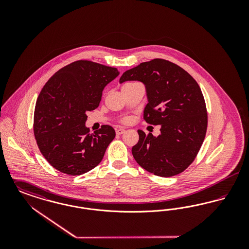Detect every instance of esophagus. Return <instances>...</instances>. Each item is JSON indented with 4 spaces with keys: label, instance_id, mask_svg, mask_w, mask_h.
<instances>
[{
    "label": "esophagus",
    "instance_id": "34e87169",
    "mask_svg": "<svg viewBox=\"0 0 249 249\" xmlns=\"http://www.w3.org/2000/svg\"><path fill=\"white\" fill-rule=\"evenodd\" d=\"M124 131H125V130H124L123 128H119V129H118V130H117V131H116V132H117V134H118V135H121L122 133H124Z\"/></svg>",
    "mask_w": 249,
    "mask_h": 249
}]
</instances>
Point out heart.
Segmentation results:
<instances>
[{
	"instance_id": "b5f03b06",
	"label": "heart",
	"mask_w": 249,
	"mask_h": 249,
	"mask_svg": "<svg viewBox=\"0 0 249 249\" xmlns=\"http://www.w3.org/2000/svg\"><path fill=\"white\" fill-rule=\"evenodd\" d=\"M131 84H134V83H131V82H128V83H125L123 86H122V88H124V87H127V86H130V85H131Z\"/></svg>"
}]
</instances>
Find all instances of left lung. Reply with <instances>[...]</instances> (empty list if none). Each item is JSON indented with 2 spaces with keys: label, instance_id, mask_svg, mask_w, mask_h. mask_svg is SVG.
Here are the masks:
<instances>
[{
  "label": "left lung",
  "instance_id": "8db88e82",
  "mask_svg": "<svg viewBox=\"0 0 249 249\" xmlns=\"http://www.w3.org/2000/svg\"><path fill=\"white\" fill-rule=\"evenodd\" d=\"M140 81L147 105L143 119L160 125L153 136L138 130L131 153L139 165L155 176L170 178L186 170L198 154L207 129L203 95L195 79L177 64L162 59L140 63L125 71L119 83Z\"/></svg>",
  "mask_w": 249,
  "mask_h": 249
}]
</instances>
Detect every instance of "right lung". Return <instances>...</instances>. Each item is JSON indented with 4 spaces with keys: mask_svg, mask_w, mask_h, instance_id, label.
<instances>
[{
    "mask_svg": "<svg viewBox=\"0 0 249 249\" xmlns=\"http://www.w3.org/2000/svg\"><path fill=\"white\" fill-rule=\"evenodd\" d=\"M119 74L117 68L77 60L55 72L42 89L35 110L34 131L42 155L59 172L79 176L98 165L115 130L86 127L87 112L99 107L103 90Z\"/></svg>",
    "mask_w": 249,
    "mask_h": 249,
    "instance_id": "right-lung-1",
    "label": "right lung"
}]
</instances>
